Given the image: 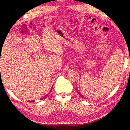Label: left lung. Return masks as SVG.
I'll use <instances>...</instances> for the list:
<instances>
[{
  "mask_svg": "<svg viewBox=\"0 0 130 130\" xmlns=\"http://www.w3.org/2000/svg\"><path fill=\"white\" fill-rule=\"evenodd\" d=\"M76 91H77V93H78V94H79V95H80V96H82V97L83 98H85V97H84V96H82V95H81V94H80V93H79V92H78V90H77V89H76Z\"/></svg>",
  "mask_w": 130,
  "mask_h": 130,
  "instance_id": "left-lung-1",
  "label": "left lung"
}]
</instances>
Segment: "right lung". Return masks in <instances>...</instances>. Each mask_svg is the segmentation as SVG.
Masks as SVG:
<instances>
[{
  "label": "right lung",
  "instance_id": "right-lung-1",
  "mask_svg": "<svg viewBox=\"0 0 130 130\" xmlns=\"http://www.w3.org/2000/svg\"><path fill=\"white\" fill-rule=\"evenodd\" d=\"M52 88H53V87H52ZM52 89H51V90H52ZM51 90H50V91H51ZM45 96L44 97H43V98H41V99H40V100H43V99H44V98H45V97H46V96Z\"/></svg>",
  "mask_w": 130,
  "mask_h": 130
}]
</instances>
